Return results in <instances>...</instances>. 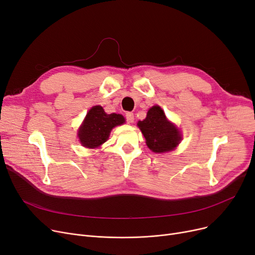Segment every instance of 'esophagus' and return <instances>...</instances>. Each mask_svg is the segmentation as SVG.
Returning a JSON list of instances; mask_svg holds the SVG:
<instances>
[{
	"mask_svg": "<svg viewBox=\"0 0 255 255\" xmlns=\"http://www.w3.org/2000/svg\"><path fill=\"white\" fill-rule=\"evenodd\" d=\"M125 118H126V121L128 123H133V121H134V115H133L132 113H126Z\"/></svg>",
	"mask_w": 255,
	"mask_h": 255,
	"instance_id": "34e87169",
	"label": "esophagus"
}]
</instances>
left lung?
Instances as JSON below:
<instances>
[{"label":"left lung","mask_w":255,"mask_h":255,"mask_svg":"<svg viewBox=\"0 0 255 255\" xmlns=\"http://www.w3.org/2000/svg\"><path fill=\"white\" fill-rule=\"evenodd\" d=\"M145 138V143L155 153L168 152L176 148L181 140L178 128L169 123L163 111L159 106H153L146 118L137 123Z\"/></svg>","instance_id":"1"}]
</instances>
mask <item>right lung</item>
I'll return each mask as SVG.
<instances>
[{
	"mask_svg": "<svg viewBox=\"0 0 255 255\" xmlns=\"http://www.w3.org/2000/svg\"><path fill=\"white\" fill-rule=\"evenodd\" d=\"M125 122L124 117L117 114L107 115L102 106H94L89 111L84 124L79 128L78 137L87 148H97L110 136L111 130Z\"/></svg>",
	"mask_w": 255,
	"mask_h": 255,
	"instance_id": "right-lung-1",
	"label": "right lung"
}]
</instances>
